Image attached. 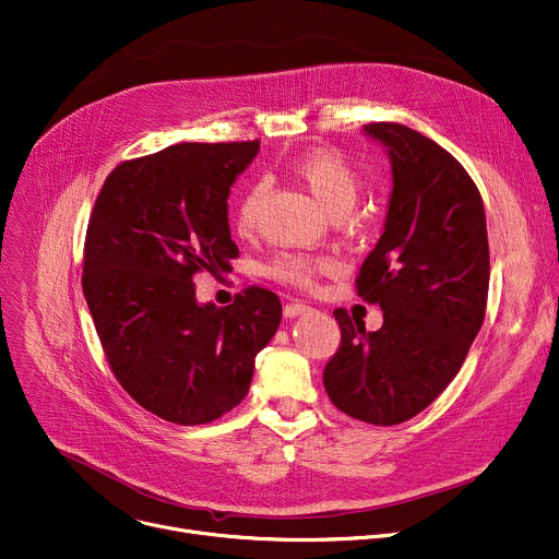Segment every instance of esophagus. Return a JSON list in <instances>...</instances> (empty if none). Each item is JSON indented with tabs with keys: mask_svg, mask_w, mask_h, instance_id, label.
I'll return each instance as SVG.
<instances>
[{
	"mask_svg": "<svg viewBox=\"0 0 559 559\" xmlns=\"http://www.w3.org/2000/svg\"><path fill=\"white\" fill-rule=\"evenodd\" d=\"M308 312H312V308L310 306H306V302H287V306L283 308V314L287 317V319H296V317H302V314H308Z\"/></svg>",
	"mask_w": 559,
	"mask_h": 559,
	"instance_id": "34e87169",
	"label": "esophagus"
}]
</instances>
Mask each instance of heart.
<instances>
[{"label": "heart", "instance_id": "obj_1", "mask_svg": "<svg viewBox=\"0 0 559 559\" xmlns=\"http://www.w3.org/2000/svg\"><path fill=\"white\" fill-rule=\"evenodd\" d=\"M292 174L310 189L319 205L332 218L347 216L357 205L361 191V180L347 160L330 148H312L308 154L298 156L292 163ZM261 205V191L251 189L236 210V231L249 236L257 229ZM334 263L330 259H310V257H281L272 263L270 274L283 283L308 287L321 272H328Z\"/></svg>", "mask_w": 559, "mask_h": 559}]
</instances>
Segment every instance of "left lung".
I'll list each match as a JSON object with an SVG mask.
<instances>
[{
    "label": "left lung",
    "mask_w": 559,
    "mask_h": 559,
    "mask_svg": "<svg viewBox=\"0 0 559 559\" xmlns=\"http://www.w3.org/2000/svg\"><path fill=\"white\" fill-rule=\"evenodd\" d=\"M364 133L392 169L383 234L357 278L383 325L368 332L336 310L341 347L323 383L341 413L394 426L428 408L466 359L486 314L488 234L481 195L445 148L394 122Z\"/></svg>",
    "instance_id": "left-lung-1"
}]
</instances>
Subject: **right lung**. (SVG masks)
Listing matches in <instances>:
<instances>
[{
    "mask_svg": "<svg viewBox=\"0 0 559 559\" xmlns=\"http://www.w3.org/2000/svg\"><path fill=\"white\" fill-rule=\"evenodd\" d=\"M261 142H185L127 160L105 180L86 229L82 289L122 388L156 417L210 424L247 396L257 354L281 325L274 292L227 308L198 302L193 276L231 270L227 198Z\"/></svg>",
    "mask_w": 559,
    "mask_h": 559,
    "instance_id": "add662e5",
    "label": "right lung"
}]
</instances>
